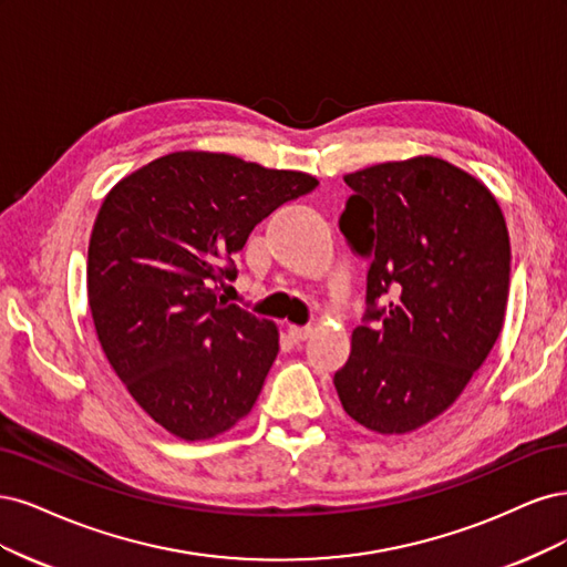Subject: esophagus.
Wrapping results in <instances>:
<instances>
[{
	"mask_svg": "<svg viewBox=\"0 0 567 567\" xmlns=\"http://www.w3.org/2000/svg\"><path fill=\"white\" fill-rule=\"evenodd\" d=\"M310 334H313V330H310V327H299V324H289V327H287V337H289L291 343H301V341H306Z\"/></svg>",
	"mask_w": 567,
	"mask_h": 567,
	"instance_id": "1",
	"label": "esophagus"
}]
</instances>
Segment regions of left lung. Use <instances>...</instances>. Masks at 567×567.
Instances as JSON below:
<instances>
[{
    "mask_svg": "<svg viewBox=\"0 0 567 567\" xmlns=\"http://www.w3.org/2000/svg\"><path fill=\"white\" fill-rule=\"evenodd\" d=\"M343 181L353 195L339 228L372 264L364 324L334 386L360 426L412 433L462 395L502 332L506 221L483 181L441 157L383 162Z\"/></svg>",
    "mask_w": 567,
    "mask_h": 567,
    "instance_id": "left-lung-1",
    "label": "left lung"
}]
</instances>
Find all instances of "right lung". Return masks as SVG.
<instances>
[{
  "mask_svg": "<svg viewBox=\"0 0 567 567\" xmlns=\"http://www.w3.org/2000/svg\"><path fill=\"white\" fill-rule=\"evenodd\" d=\"M318 178L226 153L178 151L105 195L89 240L86 295L126 391L181 441L245 419L276 360L278 327L218 297L254 226Z\"/></svg>",
  "mask_w": 567,
  "mask_h": 567,
  "instance_id": "add662e5",
  "label": "right lung"
}]
</instances>
